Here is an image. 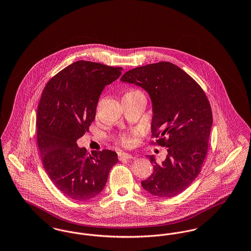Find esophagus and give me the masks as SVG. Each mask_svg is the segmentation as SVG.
<instances>
[{
    "label": "esophagus",
    "mask_w": 251,
    "mask_h": 251,
    "mask_svg": "<svg viewBox=\"0 0 251 251\" xmlns=\"http://www.w3.org/2000/svg\"><path fill=\"white\" fill-rule=\"evenodd\" d=\"M119 158H120V160H130V159H132L133 158V156L130 154V153H125V152H121L119 154Z\"/></svg>",
    "instance_id": "1"
}]
</instances>
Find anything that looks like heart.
<instances>
[{"label":"heart","mask_w":251,"mask_h":251,"mask_svg":"<svg viewBox=\"0 0 251 251\" xmlns=\"http://www.w3.org/2000/svg\"><path fill=\"white\" fill-rule=\"evenodd\" d=\"M131 92H140V91H138V90H131V91H129V92H128V93H131ZM123 143H124V144L130 143V139H129V138H123Z\"/></svg>","instance_id":"obj_1"}]
</instances>
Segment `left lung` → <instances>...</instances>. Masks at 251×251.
I'll use <instances>...</instances> for the list:
<instances>
[{
  "mask_svg": "<svg viewBox=\"0 0 251 251\" xmlns=\"http://www.w3.org/2000/svg\"><path fill=\"white\" fill-rule=\"evenodd\" d=\"M120 81L138 85L149 93L152 103L151 134L158 145L167 148V158L161 163L154 155H147L154 170L141 184L156 197H175L201 172L213 124L210 102L199 84L169 62L132 69Z\"/></svg>",
  "mask_w": 251,
  "mask_h": 251,
  "instance_id": "8db88e82",
  "label": "left lung"
}]
</instances>
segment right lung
Segmentation results:
<instances>
[{
  "label": "right lung",
  "instance_id": "1",
  "mask_svg": "<svg viewBox=\"0 0 251 251\" xmlns=\"http://www.w3.org/2000/svg\"><path fill=\"white\" fill-rule=\"evenodd\" d=\"M122 68L77 61L58 72L43 89L37 107V144L43 167L57 189L84 201L103 190L118 162L109 150L88 153L77 140L88 131L103 88L116 81Z\"/></svg>",
  "mask_w": 251,
  "mask_h": 251
}]
</instances>
